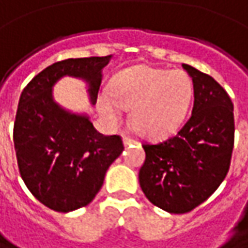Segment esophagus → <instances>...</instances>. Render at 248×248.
<instances>
[{
  "mask_svg": "<svg viewBox=\"0 0 248 248\" xmlns=\"http://www.w3.org/2000/svg\"><path fill=\"white\" fill-rule=\"evenodd\" d=\"M123 141H124V145H125V147H128V145H131V144H137V141H135L134 138H131V137H128V135H124Z\"/></svg>",
  "mask_w": 248,
  "mask_h": 248,
  "instance_id": "obj_1",
  "label": "esophagus"
}]
</instances>
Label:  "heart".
I'll use <instances>...</instances> for the list:
<instances>
[{
    "instance_id": "1",
    "label": "heart",
    "mask_w": 248,
    "mask_h": 248,
    "mask_svg": "<svg viewBox=\"0 0 248 248\" xmlns=\"http://www.w3.org/2000/svg\"><path fill=\"white\" fill-rule=\"evenodd\" d=\"M113 99L98 97L104 115L117 121L121 108L130 110V123L141 135L159 138L173 133L185 120L193 97L192 79L182 70L135 66L118 73L111 83Z\"/></svg>"
}]
</instances>
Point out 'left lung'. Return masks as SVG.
<instances>
[{
  "instance_id": "1",
  "label": "left lung",
  "mask_w": 248,
  "mask_h": 248,
  "mask_svg": "<svg viewBox=\"0 0 248 248\" xmlns=\"http://www.w3.org/2000/svg\"><path fill=\"white\" fill-rule=\"evenodd\" d=\"M193 81V108L176 135L144 144L140 185L151 203L187 213L203 203L226 178L234 145L233 103L212 76L182 64Z\"/></svg>"
}]
</instances>
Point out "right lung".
<instances>
[{"label":"right lung","mask_w":248,"mask_h":248,"mask_svg":"<svg viewBox=\"0 0 248 248\" xmlns=\"http://www.w3.org/2000/svg\"><path fill=\"white\" fill-rule=\"evenodd\" d=\"M110 59L93 56L53 63L21 93L14 123L19 173L29 192L55 212L67 213L90 203L124 145L120 135L98 133L87 115L56 104L52 87L63 76L86 80L94 104L101 70Z\"/></svg>","instance_id":"1"}]
</instances>
